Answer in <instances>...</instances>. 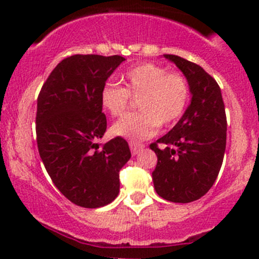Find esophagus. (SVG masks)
Returning <instances> with one entry per match:
<instances>
[{"instance_id":"obj_1","label":"esophagus","mask_w":259,"mask_h":259,"mask_svg":"<svg viewBox=\"0 0 259 259\" xmlns=\"http://www.w3.org/2000/svg\"><path fill=\"white\" fill-rule=\"evenodd\" d=\"M129 146H130V150H132L133 155H137V154H139L140 151L145 148L143 144H139V143H134V142H130Z\"/></svg>"}]
</instances>
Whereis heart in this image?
Returning a JSON list of instances; mask_svg holds the SVG:
<instances>
[{
	"mask_svg": "<svg viewBox=\"0 0 259 259\" xmlns=\"http://www.w3.org/2000/svg\"><path fill=\"white\" fill-rule=\"evenodd\" d=\"M124 88L108 82L100 90V104L111 116H121L130 98L138 99L139 113L126 115L111 127L113 134L142 142L156 134L159 126H169L184 114L189 103V85L180 72L161 65L143 62L121 76Z\"/></svg>",
	"mask_w": 259,
	"mask_h": 259,
	"instance_id": "heart-1",
	"label": "heart"
}]
</instances>
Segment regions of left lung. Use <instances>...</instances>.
Listing matches in <instances>:
<instances>
[{"label":"left lung","mask_w":259,"mask_h":259,"mask_svg":"<svg viewBox=\"0 0 259 259\" xmlns=\"http://www.w3.org/2000/svg\"><path fill=\"white\" fill-rule=\"evenodd\" d=\"M164 57L187 77L192 100L176 126L150 144L158 156L154 188L169 202L190 203L210 189L221 170L227 143L226 109L221 88L203 67L176 55Z\"/></svg>","instance_id":"8db88e82"}]
</instances>
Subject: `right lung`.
Returning <instances> with one entry per match:
<instances>
[{
    "instance_id": "add662e5",
    "label": "right lung",
    "mask_w": 259,
    "mask_h": 259,
    "mask_svg": "<svg viewBox=\"0 0 259 259\" xmlns=\"http://www.w3.org/2000/svg\"><path fill=\"white\" fill-rule=\"evenodd\" d=\"M124 60L119 55H72L52 70L38 94V153L57 189L79 207L113 202L120 169L132 156L120 137L103 146L96 143L106 132L100 90Z\"/></svg>"
}]
</instances>
